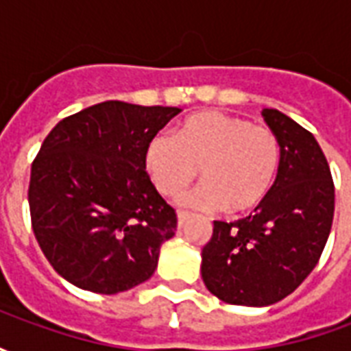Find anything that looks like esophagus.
<instances>
[{
	"label": "esophagus",
	"instance_id": "1",
	"mask_svg": "<svg viewBox=\"0 0 351 351\" xmlns=\"http://www.w3.org/2000/svg\"><path fill=\"white\" fill-rule=\"evenodd\" d=\"M188 218H190V213H186V210H178V226L182 228L184 223L188 221Z\"/></svg>",
	"mask_w": 351,
	"mask_h": 351
}]
</instances>
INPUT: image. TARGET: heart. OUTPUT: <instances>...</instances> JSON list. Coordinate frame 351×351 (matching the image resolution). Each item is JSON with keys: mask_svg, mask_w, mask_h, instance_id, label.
Wrapping results in <instances>:
<instances>
[{"mask_svg": "<svg viewBox=\"0 0 351 351\" xmlns=\"http://www.w3.org/2000/svg\"><path fill=\"white\" fill-rule=\"evenodd\" d=\"M143 163L165 197H178L195 182L205 184L190 197L199 208H218L229 216L256 210L269 197L282 165L278 135L243 116L203 110L188 116L175 138L158 133L148 138Z\"/></svg>", "mask_w": 351, "mask_h": 351, "instance_id": "obj_1", "label": "heart"}]
</instances>
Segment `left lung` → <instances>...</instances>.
<instances>
[{"mask_svg": "<svg viewBox=\"0 0 351 351\" xmlns=\"http://www.w3.org/2000/svg\"><path fill=\"white\" fill-rule=\"evenodd\" d=\"M261 114L282 145L278 178L254 214L214 221L201 254L208 291L241 306L293 293L322 258L335 214L331 169L314 135L276 108Z\"/></svg>", "mask_w": 351, "mask_h": 351, "instance_id": "8db88e82", "label": "left lung"}]
</instances>
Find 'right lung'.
<instances>
[{"mask_svg": "<svg viewBox=\"0 0 351 351\" xmlns=\"http://www.w3.org/2000/svg\"><path fill=\"white\" fill-rule=\"evenodd\" d=\"M178 107L103 101L60 120L32 163L27 188L35 239L58 274L114 295L156 271L176 231L143 154Z\"/></svg>", "mask_w": 351, "mask_h": 351, "instance_id": "1", "label": "right lung"}]
</instances>
